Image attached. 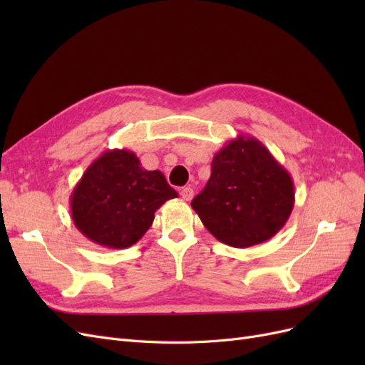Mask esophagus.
I'll use <instances>...</instances> for the list:
<instances>
[{
    "label": "esophagus",
    "mask_w": 365,
    "mask_h": 365,
    "mask_svg": "<svg viewBox=\"0 0 365 365\" xmlns=\"http://www.w3.org/2000/svg\"><path fill=\"white\" fill-rule=\"evenodd\" d=\"M181 196H182L184 201H192L193 196H195V190L192 189V187H182Z\"/></svg>",
    "instance_id": "obj_1"
}]
</instances>
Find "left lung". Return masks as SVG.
I'll return each mask as SVG.
<instances>
[{"label": "left lung", "mask_w": 365, "mask_h": 365, "mask_svg": "<svg viewBox=\"0 0 365 365\" xmlns=\"http://www.w3.org/2000/svg\"><path fill=\"white\" fill-rule=\"evenodd\" d=\"M294 202L289 172L256 137L237 135L215 153L212 175L192 208L219 242L248 248L277 235Z\"/></svg>", "instance_id": "8db88e82"}]
</instances>
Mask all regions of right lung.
<instances>
[{
  "mask_svg": "<svg viewBox=\"0 0 365 365\" xmlns=\"http://www.w3.org/2000/svg\"><path fill=\"white\" fill-rule=\"evenodd\" d=\"M178 197L160 170L141 168L128 149H108L83 172L71 192L76 228L97 245L123 250L145 236L157 210Z\"/></svg>",
  "mask_w": 365,
  "mask_h": 365,
  "instance_id": "add662e5",
  "label": "right lung"
}]
</instances>
